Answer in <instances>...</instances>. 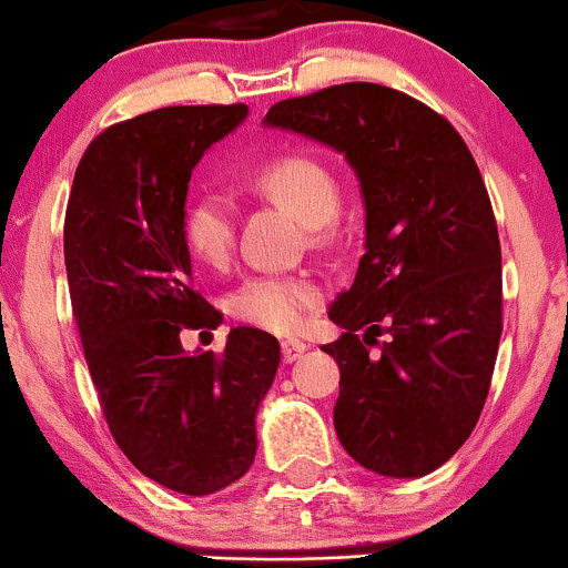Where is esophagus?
<instances>
[{
  "label": "esophagus",
  "mask_w": 568,
  "mask_h": 568,
  "mask_svg": "<svg viewBox=\"0 0 568 568\" xmlns=\"http://www.w3.org/2000/svg\"><path fill=\"white\" fill-rule=\"evenodd\" d=\"M306 349H308V346L303 344V341H292V338L282 341V357H284V363H292V359L301 357Z\"/></svg>",
  "instance_id": "esophagus-1"
}]
</instances>
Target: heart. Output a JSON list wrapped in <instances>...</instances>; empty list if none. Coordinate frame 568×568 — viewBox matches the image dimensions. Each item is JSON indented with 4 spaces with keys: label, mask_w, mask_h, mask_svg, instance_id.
I'll return each mask as SVG.
<instances>
[{
    "label": "heart",
    "mask_w": 568,
    "mask_h": 568,
    "mask_svg": "<svg viewBox=\"0 0 568 568\" xmlns=\"http://www.w3.org/2000/svg\"><path fill=\"white\" fill-rule=\"evenodd\" d=\"M254 186L273 203L284 205L308 227H320L338 209V186L331 170L314 156L284 154L254 173ZM189 252L211 267L227 265L235 243L233 209L219 194L192 200L184 213ZM322 301V290L308 276H252L230 295L235 320L271 333H295Z\"/></svg>",
    "instance_id": "heart-1"
}]
</instances>
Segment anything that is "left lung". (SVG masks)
Listing matches in <instances>:
<instances>
[{
    "label": "left lung",
    "mask_w": 568,
    "mask_h": 568,
    "mask_svg": "<svg viewBox=\"0 0 568 568\" xmlns=\"http://www.w3.org/2000/svg\"><path fill=\"white\" fill-rule=\"evenodd\" d=\"M267 126L341 151L359 179L365 254L327 314L333 423L359 466L412 479L471 436L501 341V243L471 151L444 115L379 83L271 108ZM383 341H378V335Z\"/></svg>",
    "instance_id": "1"
}]
</instances>
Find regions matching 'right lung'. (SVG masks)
<instances>
[{"instance_id":"1","label":"right lung","mask_w":568,"mask_h":568,"mask_svg":"<svg viewBox=\"0 0 568 568\" xmlns=\"http://www.w3.org/2000/svg\"><path fill=\"white\" fill-rule=\"evenodd\" d=\"M246 105L160 108L108 126L75 170L64 216L72 314L115 444L149 479L211 496L248 471L254 417L282 349L235 327L189 355L181 331L219 325L192 286L184 205L194 164Z\"/></svg>"}]
</instances>
